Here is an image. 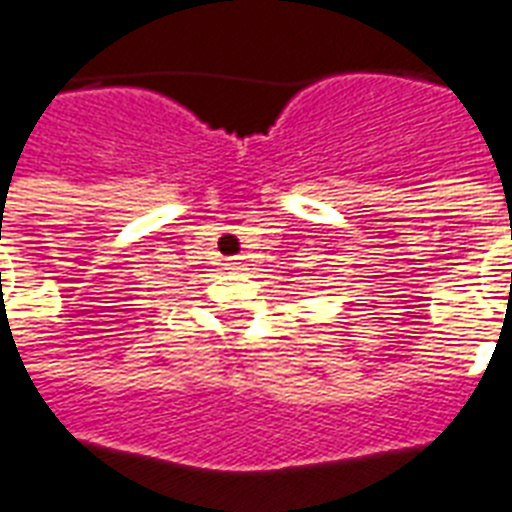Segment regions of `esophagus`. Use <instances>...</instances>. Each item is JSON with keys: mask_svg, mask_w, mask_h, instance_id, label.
Returning a JSON list of instances; mask_svg holds the SVG:
<instances>
[{"mask_svg": "<svg viewBox=\"0 0 512 512\" xmlns=\"http://www.w3.org/2000/svg\"><path fill=\"white\" fill-rule=\"evenodd\" d=\"M225 268H228L230 273H241L247 271V263H244V257H230L228 263H225Z\"/></svg>", "mask_w": 512, "mask_h": 512, "instance_id": "esophagus-1", "label": "esophagus"}]
</instances>
